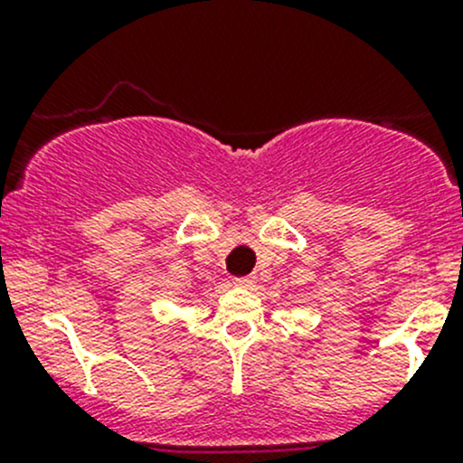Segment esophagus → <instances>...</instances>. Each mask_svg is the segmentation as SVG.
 <instances>
[{
    "instance_id": "obj_1",
    "label": "esophagus",
    "mask_w": 463,
    "mask_h": 463,
    "mask_svg": "<svg viewBox=\"0 0 463 463\" xmlns=\"http://www.w3.org/2000/svg\"><path fill=\"white\" fill-rule=\"evenodd\" d=\"M255 282H258V279H255L253 275H246V278H235V287H240V288H253Z\"/></svg>"
}]
</instances>
